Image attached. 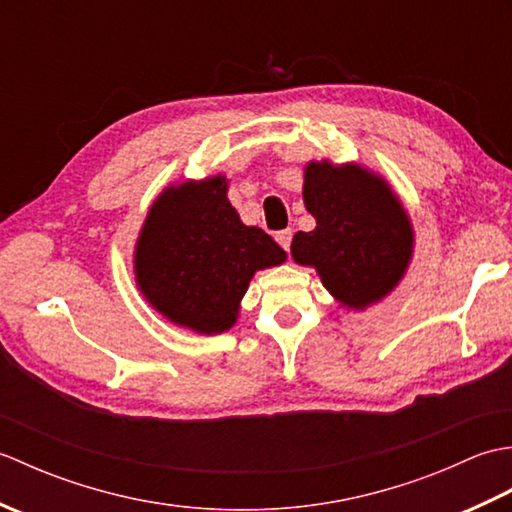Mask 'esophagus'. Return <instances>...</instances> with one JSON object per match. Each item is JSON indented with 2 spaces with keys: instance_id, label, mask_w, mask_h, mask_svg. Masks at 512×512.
<instances>
[{
  "instance_id": "esophagus-1",
  "label": "esophagus",
  "mask_w": 512,
  "mask_h": 512,
  "mask_svg": "<svg viewBox=\"0 0 512 512\" xmlns=\"http://www.w3.org/2000/svg\"><path fill=\"white\" fill-rule=\"evenodd\" d=\"M275 239H277V244L284 248V250H290V242H292V231L290 228H286V231H279L277 235H275Z\"/></svg>"
}]
</instances>
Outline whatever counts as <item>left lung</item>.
<instances>
[{"label": "left lung", "mask_w": 512, "mask_h": 512, "mask_svg": "<svg viewBox=\"0 0 512 512\" xmlns=\"http://www.w3.org/2000/svg\"><path fill=\"white\" fill-rule=\"evenodd\" d=\"M303 204L317 226L292 237V259L317 270L341 308L363 312L398 288L416 233L380 173L358 162L310 160L303 167Z\"/></svg>", "instance_id": "obj_1"}]
</instances>
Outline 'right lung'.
I'll list each match as a JSON object with an SVG mask.
<instances>
[{
  "instance_id": "obj_1",
  "label": "right lung",
  "mask_w": 512,
  "mask_h": 512,
  "mask_svg": "<svg viewBox=\"0 0 512 512\" xmlns=\"http://www.w3.org/2000/svg\"><path fill=\"white\" fill-rule=\"evenodd\" d=\"M226 193L224 173L169 184L134 246L140 295L169 323L206 336L237 323L257 270L286 262L270 235L239 220Z\"/></svg>"
}]
</instances>
